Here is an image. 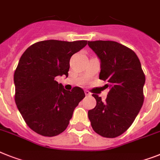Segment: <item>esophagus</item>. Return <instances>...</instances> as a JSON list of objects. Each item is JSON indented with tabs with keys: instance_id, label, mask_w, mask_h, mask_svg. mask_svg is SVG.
Segmentation results:
<instances>
[{
	"instance_id": "34e87169",
	"label": "esophagus",
	"mask_w": 160,
	"mask_h": 160,
	"mask_svg": "<svg viewBox=\"0 0 160 160\" xmlns=\"http://www.w3.org/2000/svg\"><path fill=\"white\" fill-rule=\"evenodd\" d=\"M85 94H86V96H91V95H92V93H91V92H90L89 91H87V90H86V91H85Z\"/></svg>"
}]
</instances>
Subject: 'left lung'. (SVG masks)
I'll return each mask as SVG.
<instances>
[{
	"mask_svg": "<svg viewBox=\"0 0 160 160\" xmlns=\"http://www.w3.org/2000/svg\"><path fill=\"white\" fill-rule=\"evenodd\" d=\"M88 46L101 59L100 79L108 82L105 87L110 88L104 102L92 95L96 105L88 111V118L97 134L114 138L130 128L142 107L145 73L135 52L123 45L94 41Z\"/></svg>",
	"mask_w": 160,
	"mask_h": 160,
	"instance_id": "8db88e82",
	"label": "left lung"
}]
</instances>
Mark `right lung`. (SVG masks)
Instances as JSON below:
<instances>
[{"instance_id":"add662e5","label":"right lung","mask_w":160,"mask_h":160,"mask_svg":"<svg viewBox=\"0 0 160 160\" xmlns=\"http://www.w3.org/2000/svg\"><path fill=\"white\" fill-rule=\"evenodd\" d=\"M87 44L84 40L42 41L21 56L14 75V101L25 122L39 135L55 137L63 132L85 97L81 88L66 91L55 78L68 77L71 56Z\"/></svg>"}]
</instances>
